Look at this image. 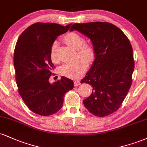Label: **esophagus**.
I'll return each mask as SVG.
<instances>
[{
    "instance_id": "esophagus-1",
    "label": "esophagus",
    "mask_w": 147,
    "mask_h": 147,
    "mask_svg": "<svg viewBox=\"0 0 147 147\" xmlns=\"http://www.w3.org/2000/svg\"><path fill=\"white\" fill-rule=\"evenodd\" d=\"M74 82H75V86H79L81 84V82H80V81H79V80H75Z\"/></svg>"
}]
</instances>
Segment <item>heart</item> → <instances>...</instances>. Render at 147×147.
Returning a JSON list of instances; mask_svg holds the SVG:
<instances>
[{
  "mask_svg": "<svg viewBox=\"0 0 147 147\" xmlns=\"http://www.w3.org/2000/svg\"><path fill=\"white\" fill-rule=\"evenodd\" d=\"M63 40L68 45L72 48L77 49L78 55L84 59H79L72 62H68L64 63L61 67V72L64 76L70 78H78L86 70L88 61L93 60L95 52L90 45L84 43L83 37L76 32H69L65 35ZM57 42L54 41L50 48V56L53 62L57 61ZM86 60H85V59Z\"/></svg>",
  "mask_w": 147,
  "mask_h": 147,
  "instance_id": "b5f03b06",
  "label": "heart"
}]
</instances>
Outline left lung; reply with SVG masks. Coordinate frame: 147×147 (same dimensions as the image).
Returning <instances> with one entry per match:
<instances>
[{
    "label": "left lung",
    "mask_w": 147,
    "mask_h": 147,
    "mask_svg": "<svg viewBox=\"0 0 147 147\" xmlns=\"http://www.w3.org/2000/svg\"><path fill=\"white\" fill-rule=\"evenodd\" d=\"M74 30L90 38L95 52L92 66L81 81L92 87L84 104L94 115L105 117L119 109L132 84V46L122 30L107 22L75 23L70 29Z\"/></svg>",
    "instance_id": "8db88e82"
}]
</instances>
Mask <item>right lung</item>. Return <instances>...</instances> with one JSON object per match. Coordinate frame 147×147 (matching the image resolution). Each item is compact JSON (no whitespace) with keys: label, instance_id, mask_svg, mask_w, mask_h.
I'll list each match as a JSON object with an SVG mask.
<instances>
[{"label":"right lung","instance_id":"obj_1","mask_svg":"<svg viewBox=\"0 0 147 147\" xmlns=\"http://www.w3.org/2000/svg\"><path fill=\"white\" fill-rule=\"evenodd\" d=\"M71 24L36 23L28 27L18 38L14 54V65L18 92L34 113L49 116L61 109L64 95L73 89L71 79L61 77L50 84L55 65L50 51L57 36L68 32Z\"/></svg>","mask_w":147,"mask_h":147}]
</instances>
